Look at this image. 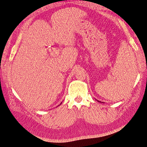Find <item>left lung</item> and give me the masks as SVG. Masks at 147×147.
<instances>
[{"mask_svg": "<svg viewBox=\"0 0 147 147\" xmlns=\"http://www.w3.org/2000/svg\"><path fill=\"white\" fill-rule=\"evenodd\" d=\"M97 101H98V102H102V103H104L103 102H101V101H99V100H96Z\"/></svg>", "mask_w": 147, "mask_h": 147, "instance_id": "1", "label": "left lung"}]
</instances>
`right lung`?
Here are the masks:
<instances>
[{
	"mask_svg": "<svg viewBox=\"0 0 147 147\" xmlns=\"http://www.w3.org/2000/svg\"><path fill=\"white\" fill-rule=\"evenodd\" d=\"M62 102H61V103L60 104V105H61V104H62ZM58 106H59V105H58Z\"/></svg>",
	"mask_w": 147,
	"mask_h": 147,
	"instance_id": "1",
	"label": "right lung"
}]
</instances>
